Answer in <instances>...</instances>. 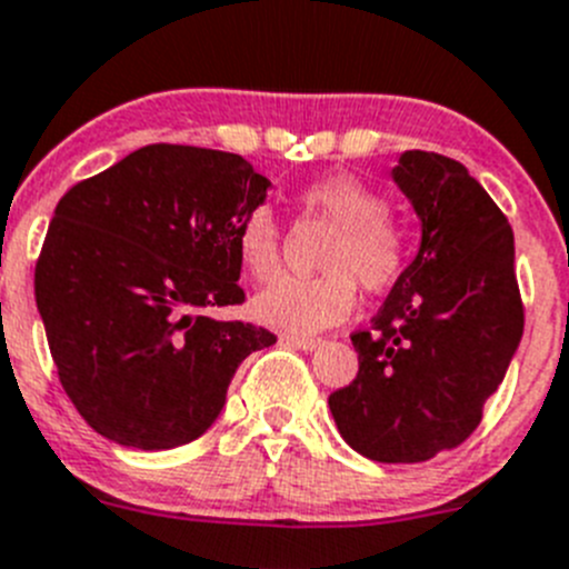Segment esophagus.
Wrapping results in <instances>:
<instances>
[{
    "mask_svg": "<svg viewBox=\"0 0 569 569\" xmlns=\"http://www.w3.org/2000/svg\"><path fill=\"white\" fill-rule=\"evenodd\" d=\"M283 339L300 350H317L322 345V339H311V337H283Z\"/></svg>",
    "mask_w": 569,
    "mask_h": 569,
    "instance_id": "obj_1",
    "label": "esophagus"
}]
</instances>
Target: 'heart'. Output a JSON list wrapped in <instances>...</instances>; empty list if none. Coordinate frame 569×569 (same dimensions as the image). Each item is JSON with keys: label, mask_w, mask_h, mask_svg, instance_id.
<instances>
[{"label": "heart", "mask_w": 569, "mask_h": 569, "mask_svg": "<svg viewBox=\"0 0 569 569\" xmlns=\"http://www.w3.org/2000/svg\"><path fill=\"white\" fill-rule=\"evenodd\" d=\"M302 216L331 224L320 252L322 274L278 278L252 300L254 320L274 331L306 337L326 331L350 315L362 289L381 291L401 274L407 260L405 232L387 216L379 193L357 177L328 173L297 196ZM238 258L249 278L269 280L280 263V232L269 207H252L236 236Z\"/></svg>", "instance_id": "b5f03b06"}]
</instances>
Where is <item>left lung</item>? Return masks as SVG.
Segmentation results:
<instances>
[{
	"instance_id": "8db88e82",
	"label": "left lung",
	"mask_w": 569,
	"mask_h": 569,
	"mask_svg": "<svg viewBox=\"0 0 569 569\" xmlns=\"http://www.w3.org/2000/svg\"><path fill=\"white\" fill-rule=\"evenodd\" d=\"M421 221L373 331L350 337L359 373L328 407L350 449L379 463H421L477 429L525 328L513 232L463 164L405 151L390 171Z\"/></svg>"
}]
</instances>
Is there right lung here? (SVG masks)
Masks as SVG:
<instances>
[{
	"mask_svg": "<svg viewBox=\"0 0 569 569\" xmlns=\"http://www.w3.org/2000/svg\"><path fill=\"white\" fill-rule=\"evenodd\" d=\"M238 153L146 146L67 190L36 263L52 362L83 421L162 452L204 435L267 328L216 320L243 302L236 236L267 201Z\"/></svg>",
	"mask_w": 569,
	"mask_h": 569,
	"instance_id": "add662e5",
	"label": "right lung"
}]
</instances>
